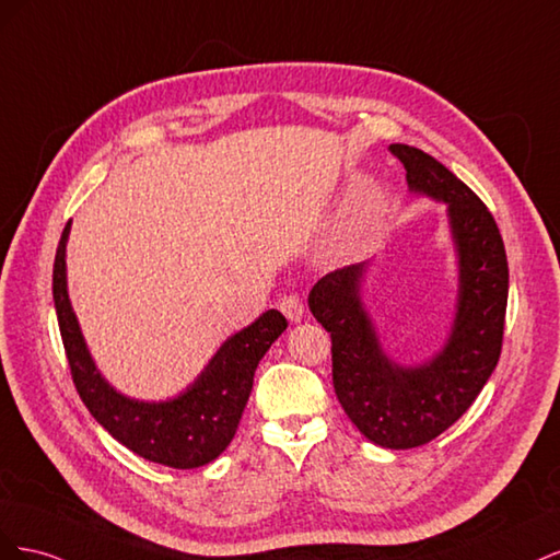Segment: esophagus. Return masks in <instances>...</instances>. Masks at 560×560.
Masks as SVG:
<instances>
[{
	"label": "esophagus",
	"mask_w": 560,
	"mask_h": 560,
	"mask_svg": "<svg viewBox=\"0 0 560 560\" xmlns=\"http://www.w3.org/2000/svg\"><path fill=\"white\" fill-rule=\"evenodd\" d=\"M280 311H282V315H284L287 319H290V322H301V319H303V303H301V299L294 296V294L284 296V299L280 301Z\"/></svg>",
	"instance_id": "1"
}]
</instances>
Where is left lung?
Returning a JSON list of instances; mask_svg holds the SVG:
<instances>
[{"mask_svg":"<svg viewBox=\"0 0 560 560\" xmlns=\"http://www.w3.org/2000/svg\"><path fill=\"white\" fill-rule=\"evenodd\" d=\"M418 196L446 202L457 254V303L444 348L418 366L385 354L362 303L366 264L338 268L308 294L315 319L331 334V376L343 411L369 442L416 448L460 418L498 366L510 266L493 214L465 182L425 151L389 144Z\"/></svg>","mask_w":560,"mask_h":560,"instance_id":"left-lung-1","label":"left lung"}]
</instances>
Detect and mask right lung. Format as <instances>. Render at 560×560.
<instances>
[{"instance_id": "add662e5", "label": "right lung", "mask_w": 560, "mask_h": 560, "mask_svg": "<svg viewBox=\"0 0 560 560\" xmlns=\"http://www.w3.org/2000/svg\"><path fill=\"white\" fill-rule=\"evenodd\" d=\"M70 224L67 222L56 252L54 301L67 362L81 401L116 442L149 463L175 469L212 463L238 430L252 393L254 371L287 329L284 315L266 311L252 325L226 338L200 376L177 397L167 401L130 399L116 393L100 374L72 311L65 268Z\"/></svg>"}]
</instances>
